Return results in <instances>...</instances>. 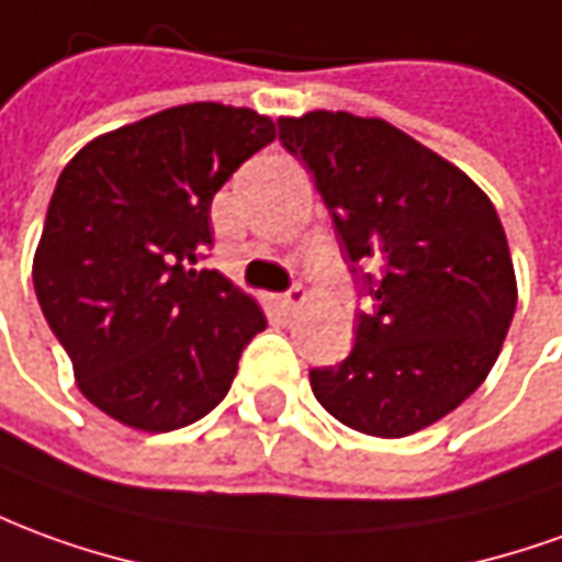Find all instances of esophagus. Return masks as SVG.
<instances>
[{"label":"esophagus","instance_id":"1","mask_svg":"<svg viewBox=\"0 0 562 562\" xmlns=\"http://www.w3.org/2000/svg\"><path fill=\"white\" fill-rule=\"evenodd\" d=\"M307 292H304V289H297V285H294L292 292H285L280 297V304L282 307H285V313H297V310H304L307 307Z\"/></svg>","mask_w":562,"mask_h":562}]
</instances>
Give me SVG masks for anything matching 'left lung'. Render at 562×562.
<instances>
[{
	"instance_id": "obj_1",
	"label": "left lung",
	"mask_w": 562,
	"mask_h": 562,
	"mask_svg": "<svg viewBox=\"0 0 562 562\" xmlns=\"http://www.w3.org/2000/svg\"><path fill=\"white\" fill-rule=\"evenodd\" d=\"M335 218L349 270L364 273L374 313L335 368H313L316 402L349 429L404 438L457 411L499 359L517 277L496 206L457 164L383 117H280Z\"/></svg>"
}]
</instances>
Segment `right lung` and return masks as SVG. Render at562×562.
<instances>
[{
	"label": "right lung",
	"mask_w": 562,
	"mask_h": 562,
	"mask_svg": "<svg viewBox=\"0 0 562 562\" xmlns=\"http://www.w3.org/2000/svg\"><path fill=\"white\" fill-rule=\"evenodd\" d=\"M277 139L246 105L186 103L90 139L63 167L33 285L93 407L139 431L206 417L237 376L265 310L218 270L210 206Z\"/></svg>",
	"instance_id": "right-lung-1"
}]
</instances>
